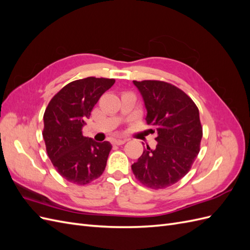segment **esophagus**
<instances>
[{"mask_svg": "<svg viewBox=\"0 0 250 250\" xmlns=\"http://www.w3.org/2000/svg\"><path fill=\"white\" fill-rule=\"evenodd\" d=\"M127 142V140L126 139H118V140H115L113 141V145H118V146H120V145H123V144H125Z\"/></svg>", "mask_w": 250, "mask_h": 250, "instance_id": "34e87169", "label": "esophagus"}]
</instances>
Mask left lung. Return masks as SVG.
Masks as SVG:
<instances>
[{
	"label": "left lung",
	"instance_id": "8db88e82",
	"mask_svg": "<svg viewBox=\"0 0 250 250\" xmlns=\"http://www.w3.org/2000/svg\"><path fill=\"white\" fill-rule=\"evenodd\" d=\"M133 84L145 103L147 124L155 127L157 145L155 149H144L131 166L132 172L150 188H168L190 171L200 151L198 107L185 92L168 82L134 80Z\"/></svg>",
	"mask_w": 250,
	"mask_h": 250
}]
</instances>
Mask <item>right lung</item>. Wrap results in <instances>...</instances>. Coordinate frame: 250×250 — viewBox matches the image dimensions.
Wrapping results in <instances>:
<instances>
[{"label":"right lung","instance_id":"obj_1","mask_svg":"<svg viewBox=\"0 0 250 250\" xmlns=\"http://www.w3.org/2000/svg\"><path fill=\"white\" fill-rule=\"evenodd\" d=\"M113 83L115 79L96 77L72 81L52 98L44 111L42 138L48 156L70 183L87 185L100 177L106 167L110 143L84 137L82 127Z\"/></svg>","mask_w":250,"mask_h":250}]
</instances>
